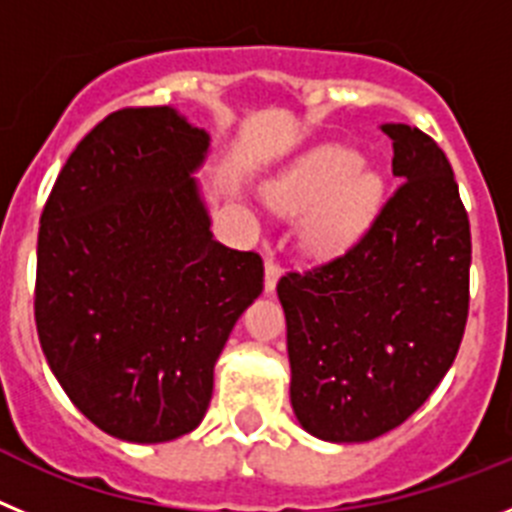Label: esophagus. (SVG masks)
Here are the masks:
<instances>
[{"instance_id": "1", "label": "esophagus", "mask_w": 512, "mask_h": 512, "mask_svg": "<svg viewBox=\"0 0 512 512\" xmlns=\"http://www.w3.org/2000/svg\"><path fill=\"white\" fill-rule=\"evenodd\" d=\"M279 274H282V269H279V261L274 259V256H266V277H264L266 292H274V289H277Z\"/></svg>"}]
</instances>
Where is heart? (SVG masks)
Masks as SVG:
<instances>
[{"label": "heart", "instance_id": "heart-1", "mask_svg": "<svg viewBox=\"0 0 512 512\" xmlns=\"http://www.w3.org/2000/svg\"><path fill=\"white\" fill-rule=\"evenodd\" d=\"M359 166V153L325 146L269 184L266 197L279 212H310L302 225V243L307 251H341L374 215L382 197V179Z\"/></svg>", "mask_w": 512, "mask_h": 512}]
</instances>
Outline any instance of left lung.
I'll return each mask as SVG.
<instances>
[{
  "instance_id": "left-lung-1",
  "label": "left lung",
  "mask_w": 512,
  "mask_h": 512,
  "mask_svg": "<svg viewBox=\"0 0 512 512\" xmlns=\"http://www.w3.org/2000/svg\"><path fill=\"white\" fill-rule=\"evenodd\" d=\"M402 179L336 259L287 271L292 408L323 441H372L423 405L454 364L469 315L472 233L449 158L431 135L384 122Z\"/></svg>"
}]
</instances>
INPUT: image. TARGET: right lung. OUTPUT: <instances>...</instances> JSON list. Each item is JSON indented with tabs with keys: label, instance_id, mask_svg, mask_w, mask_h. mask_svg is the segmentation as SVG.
Instances as JSON below:
<instances>
[{
	"label": "right lung",
	"instance_id": "right-lung-1",
	"mask_svg": "<svg viewBox=\"0 0 512 512\" xmlns=\"http://www.w3.org/2000/svg\"><path fill=\"white\" fill-rule=\"evenodd\" d=\"M210 138L171 107H125L63 164L40 215L35 325L81 413L110 436L194 431L264 261L215 241L192 171Z\"/></svg>",
	"mask_w": 512,
	"mask_h": 512
}]
</instances>
